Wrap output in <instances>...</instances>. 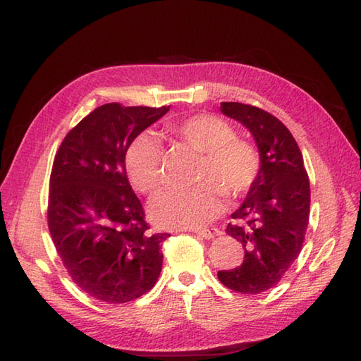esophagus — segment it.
Returning <instances> with one entry per match:
<instances>
[{
  "label": "esophagus",
  "instance_id": "1",
  "mask_svg": "<svg viewBox=\"0 0 361 361\" xmlns=\"http://www.w3.org/2000/svg\"><path fill=\"white\" fill-rule=\"evenodd\" d=\"M195 233L200 237L211 240V238L221 235V231L219 228H201V229H195Z\"/></svg>",
  "mask_w": 361,
  "mask_h": 361
}]
</instances>
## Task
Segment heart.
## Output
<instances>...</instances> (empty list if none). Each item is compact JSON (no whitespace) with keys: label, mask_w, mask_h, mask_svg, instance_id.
<instances>
[{"label":"heart","mask_w":361,"mask_h":361,"mask_svg":"<svg viewBox=\"0 0 361 361\" xmlns=\"http://www.w3.org/2000/svg\"><path fill=\"white\" fill-rule=\"evenodd\" d=\"M166 130L197 152L201 160L195 180L188 189H166L150 201L149 215L167 229H195L220 214L223 192L241 197L254 186L262 157L255 145L235 137L229 123L211 114H198L167 123ZM163 147L150 132L132 140L126 152V171L130 184L141 194H152L163 178Z\"/></svg>","instance_id":"obj_1"}]
</instances>
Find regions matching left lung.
Wrapping results in <instances>:
<instances>
[{
    "mask_svg": "<svg viewBox=\"0 0 361 361\" xmlns=\"http://www.w3.org/2000/svg\"><path fill=\"white\" fill-rule=\"evenodd\" d=\"M221 112L252 133L262 171L226 232L245 247L243 263L219 271V280L241 294H262L274 288L303 246L311 189L303 155L289 129L263 109L221 103Z\"/></svg>",
    "mask_w": 361,
    "mask_h": 361,
    "instance_id": "obj_1",
    "label": "left lung"
}]
</instances>
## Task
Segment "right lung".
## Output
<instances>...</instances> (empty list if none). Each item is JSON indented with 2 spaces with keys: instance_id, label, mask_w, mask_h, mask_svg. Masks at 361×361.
<instances>
[{
  "instance_id": "1",
  "label": "right lung",
  "mask_w": 361,
  "mask_h": 361,
  "mask_svg": "<svg viewBox=\"0 0 361 361\" xmlns=\"http://www.w3.org/2000/svg\"><path fill=\"white\" fill-rule=\"evenodd\" d=\"M169 107L99 106L67 133L55 155L50 235L72 280L106 303L141 297L161 272V245L171 235L149 232L126 175V152Z\"/></svg>"
}]
</instances>
